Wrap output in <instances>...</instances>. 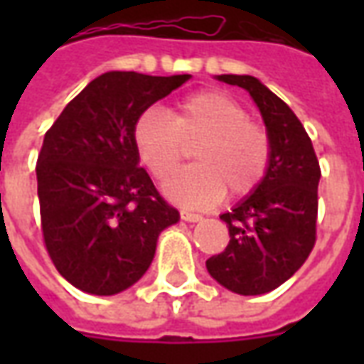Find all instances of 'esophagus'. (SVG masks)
Wrapping results in <instances>:
<instances>
[{"instance_id":"34e87169","label":"esophagus","mask_w":364,"mask_h":364,"mask_svg":"<svg viewBox=\"0 0 364 364\" xmlns=\"http://www.w3.org/2000/svg\"><path fill=\"white\" fill-rule=\"evenodd\" d=\"M181 220L185 222H198L203 220V216L200 214H195V213H189V210H181Z\"/></svg>"}]
</instances>
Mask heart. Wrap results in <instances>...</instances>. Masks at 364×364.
I'll list each match as a JSON object with an SVG mask.
<instances>
[{"mask_svg": "<svg viewBox=\"0 0 364 364\" xmlns=\"http://www.w3.org/2000/svg\"><path fill=\"white\" fill-rule=\"evenodd\" d=\"M136 154L156 179L181 164L185 146L197 166L173 173L164 193L173 203L206 208L224 198L245 197L257 189L271 166L273 144L267 128L250 120V112L222 91H198L183 97L171 111L150 107L132 128Z\"/></svg>", "mask_w": 364, "mask_h": 364, "instance_id": "b5f03b06", "label": "heart"}]
</instances>
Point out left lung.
<instances>
[{
    "label": "left lung",
    "instance_id": "left-lung-1",
    "mask_svg": "<svg viewBox=\"0 0 364 364\" xmlns=\"http://www.w3.org/2000/svg\"><path fill=\"white\" fill-rule=\"evenodd\" d=\"M250 91L271 136V166L257 189L222 214L226 250L206 259L213 279L236 294H265L304 265L316 244L321 171L312 140L282 99L253 75H218Z\"/></svg>",
    "mask_w": 364,
    "mask_h": 364
}]
</instances>
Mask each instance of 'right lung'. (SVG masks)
I'll return each mask as SVG.
<instances>
[{"mask_svg": "<svg viewBox=\"0 0 364 364\" xmlns=\"http://www.w3.org/2000/svg\"><path fill=\"white\" fill-rule=\"evenodd\" d=\"M107 72L75 95L36 159L46 252L75 289L111 296L150 267L161 230L179 220L138 167L136 119L189 80Z\"/></svg>", "mask_w": 364, "mask_h": 364, "instance_id": "1", "label": "right lung"}]
</instances>
